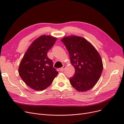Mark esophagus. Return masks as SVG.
Listing matches in <instances>:
<instances>
[{"instance_id": "1", "label": "esophagus", "mask_w": 124, "mask_h": 124, "mask_svg": "<svg viewBox=\"0 0 124 124\" xmlns=\"http://www.w3.org/2000/svg\"><path fill=\"white\" fill-rule=\"evenodd\" d=\"M66 66H63L62 67V68H60L59 69V70H60V71H62H62H63V70H65V68H66Z\"/></svg>"}]
</instances>
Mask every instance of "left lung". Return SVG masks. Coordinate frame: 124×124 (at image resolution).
I'll use <instances>...</instances> for the list:
<instances>
[{
  "label": "left lung",
  "mask_w": 124,
  "mask_h": 124,
  "mask_svg": "<svg viewBox=\"0 0 124 124\" xmlns=\"http://www.w3.org/2000/svg\"><path fill=\"white\" fill-rule=\"evenodd\" d=\"M61 41L68 51L71 63L76 71L70 78L71 85L78 92L91 89L98 81L103 70L98 52L83 37L69 36Z\"/></svg>",
  "instance_id": "obj_1"
}]
</instances>
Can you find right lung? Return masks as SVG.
Segmentation results:
<instances>
[{"label":"right lung","mask_w":124,"mask_h":124,"mask_svg":"<svg viewBox=\"0 0 124 124\" xmlns=\"http://www.w3.org/2000/svg\"><path fill=\"white\" fill-rule=\"evenodd\" d=\"M57 38L42 35L33 41L26 51L18 67V73L25 83L36 91L48 87L58 72L47 53Z\"/></svg>","instance_id":"obj_1"}]
</instances>
